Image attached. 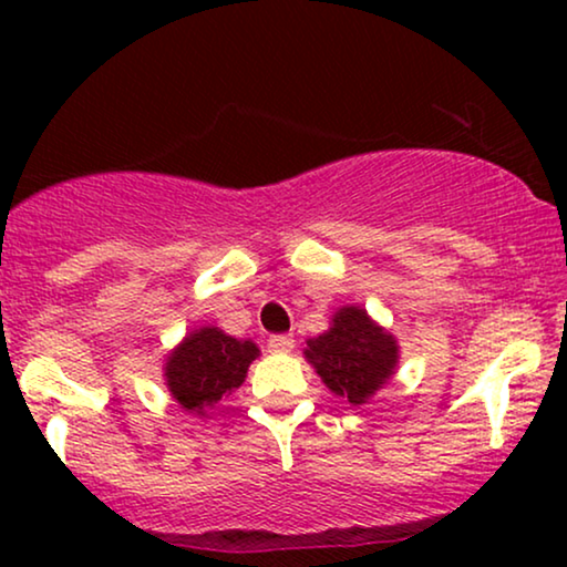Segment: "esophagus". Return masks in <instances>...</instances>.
I'll return each instance as SVG.
<instances>
[{
    "label": "esophagus",
    "mask_w": 567,
    "mask_h": 567,
    "mask_svg": "<svg viewBox=\"0 0 567 567\" xmlns=\"http://www.w3.org/2000/svg\"><path fill=\"white\" fill-rule=\"evenodd\" d=\"M268 348L274 353H291L293 338L291 336H270L268 338Z\"/></svg>",
    "instance_id": "esophagus-1"
}]
</instances>
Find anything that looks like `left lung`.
<instances>
[{
  "label": "left lung",
  "mask_w": 567,
  "mask_h": 567,
  "mask_svg": "<svg viewBox=\"0 0 567 567\" xmlns=\"http://www.w3.org/2000/svg\"><path fill=\"white\" fill-rule=\"evenodd\" d=\"M305 359L330 392L351 405H363L379 386L390 382L400 359V346L390 332L371 320L367 309L340 307L332 328L309 338Z\"/></svg>",
  "instance_id": "obj_1"
}]
</instances>
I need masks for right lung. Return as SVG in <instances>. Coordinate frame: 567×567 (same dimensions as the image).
Wrapping results in <instances>:
<instances>
[{"label":"right lung","mask_w":567,"mask_h":567,"mask_svg":"<svg viewBox=\"0 0 567 567\" xmlns=\"http://www.w3.org/2000/svg\"><path fill=\"white\" fill-rule=\"evenodd\" d=\"M258 355L252 340H237L219 328L193 330L167 355V390L188 413L204 415L206 408L229 398L245 382Z\"/></svg>","instance_id":"obj_1"}]
</instances>
